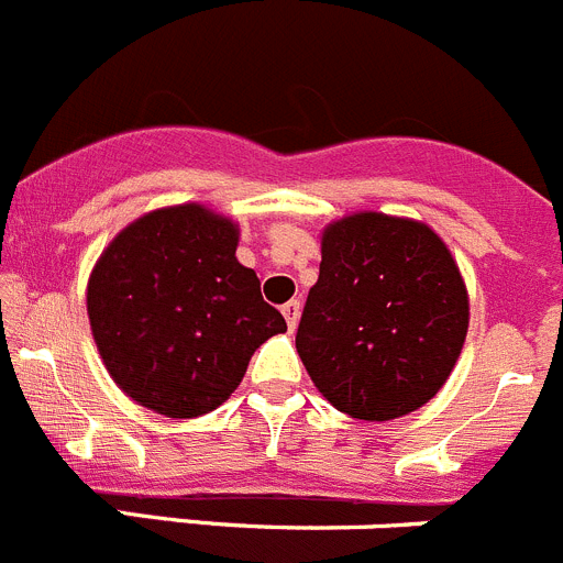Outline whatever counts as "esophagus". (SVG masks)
<instances>
[{"label": "esophagus", "instance_id": "obj_1", "mask_svg": "<svg viewBox=\"0 0 563 563\" xmlns=\"http://www.w3.org/2000/svg\"><path fill=\"white\" fill-rule=\"evenodd\" d=\"M282 316H285L287 327H290V329H296V323H298V316H301V301H287L285 307H282Z\"/></svg>", "mask_w": 563, "mask_h": 563}]
</instances>
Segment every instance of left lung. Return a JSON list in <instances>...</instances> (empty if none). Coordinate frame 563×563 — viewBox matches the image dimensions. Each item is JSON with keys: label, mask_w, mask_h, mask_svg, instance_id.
<instances>
[{"label": "left lung", "mask_w": 563, "mask_h": 563, "mask_svg": "<svg viewBox=\"0 0 563 563\" xmlns=\"http://www.w3.org/2000/svg\"><path fill=\"white\" fill-rule=\"evenodd\" d=\"M468 298L435 231L376 211L323 231L296 349L316 388L360 421H390L441 390L461 357Z\"/></svg>", "instance_id": "8db88e82"}]
</instances>
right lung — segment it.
<instances>
[{"instance_id": "obj_1", "label": "right lung", "mask_w": 563, "mask_h": 563, "mask_svg": "<svg viewBox=\"0 0 563 563\" xmlns=\"http://www.w3.org/2000/svg\"><path fill=\"white\" fill-rule=\"evenodd\" d=\"M236 225L198 203L158 209L102 251L89 321L113 383L169 419L223 405L287 323L234 256Z\"/></svg>"}]
</instances>
